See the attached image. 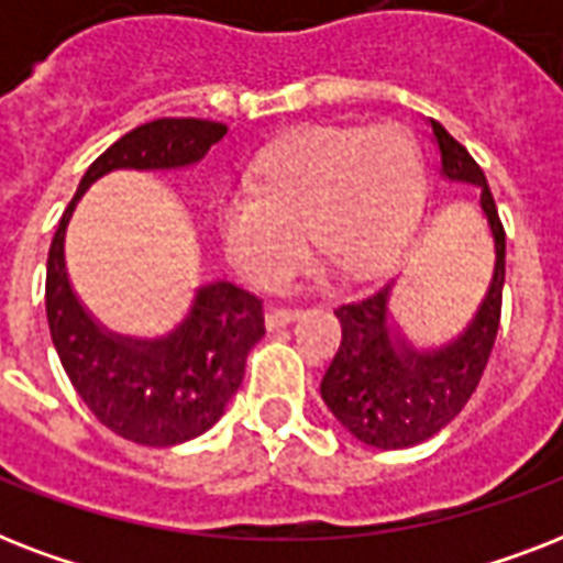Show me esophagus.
I'll return each mask as SVG.
<instances>
[{"label":"esophagus","instance_id":"1","mask_svg":"<svg viewBox=\"0 0 563 563\" xmlns=\"http://www.w3.org/2000/svg\"><path fill=\"white\" fill-rule=\"evenodd\" d=\"M300 316V309H291V307H274L265 312V327L268 330H277V327H286L291 324L295 318Z\"/></svg>","mask_w":563,"mask_h":563}]
</instances>
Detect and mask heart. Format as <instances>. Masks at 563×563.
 Instances as JSON below:
<instances>
[{
    "instance_id": "1",
    "label": "heart",
    "mask_w": 563,
    "mask_h": 563,
    "mask_svg": "<svg viewBox=\"0 0 563 563\" xmlns=\"http://www.w3.org/2000/svg\"><path fill=\"white\" fill-rule=\"evenodd\" d=\"M423 189V157L402 128H307L265 154L256 187L221 198V247L239 274L274 289L298 268L309 227L344 272L371 274L409 242Z\"/></svg>"
}]
</instances>
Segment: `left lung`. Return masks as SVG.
I'll return each mask as SVG.
<instances>
[{
    "mask_svg": "<svg viewBox=\"0 0 563 563\" xmlns=\"http://www.w3.org/2000/svg\"><path fill=\"white\" fill-rule=\"evenodd\" d=\"M432 136L441 152V175L482 189L479 207L488 219L497 260L488 291L467 330L435 351H415L394 330L388 309L391 286L335 309L342 324V344L321 379V397L353 438L376 450L420 444L441 432L464 409L485 374L503 312L506 230L485 172L435 119Z\"/></svg>",
    "mask_w": 563,
    "mask_h": 563,
    "instance_id": "obj_1",
    "label": "left lung"
}]
</instances>
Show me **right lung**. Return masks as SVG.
Instances as JSON below:
<instances>
[{"label": "right lung", "mask_w": 563, "mask_h": 563, "mask_svg": "<svg viewBox=\"0 0 563 563\" xmlns=\"http://www.w3.org/2000/svg\"><path fill=\"white\" fill-rule=\"evenodd\" d=\"M228 125L210 119H154L128 131L84 172L60 216L46 263V318L69 383L117 435L175 446L216 423L245 376L251 347L265 335L263 300L233 283H207L169 335L128 339L104 330L69 286L66 224L90 184L117 169H184L210 152Z\"/></svg>", "instance_id": "1"}]
</instances>
